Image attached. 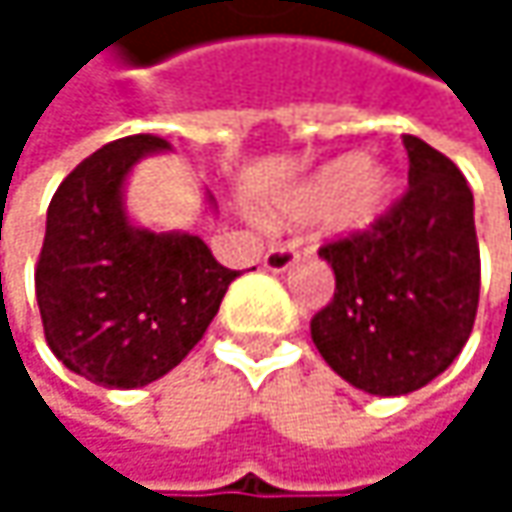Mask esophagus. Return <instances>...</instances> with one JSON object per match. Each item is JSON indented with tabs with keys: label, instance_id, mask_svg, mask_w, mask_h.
<instances>
[{
	"label": "esophagus",
	"instance_id": "esophagus-1",
	"mask_svg": "<svg viewBox=\"0 0 512 512\" xmlns=\"http://www.w3.org/2000/svg\"><path fill=\"white\" fill-rule=\"evenodd\" d=\"M299 252H296V243H281V246H272L266 255H263V266L269 272H287L290 266H296Z\"/></svg>",
	"mask_w": 512,
	"mask_h": 512
}]
</instances>
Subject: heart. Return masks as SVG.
<instances>
[{
    "mask_svg": "<svg viewBox=\"0 0 512 512\" xmlns=\"http://www.w3.org/2000/svg\"><path fill=\"white\" fill-rule=\"evenodd\" d=\"M391 195V180L379 168H367L361 154H347L326 162L311 180H305L287 201L284 213L308 219L335 207V222L344 231H361L379 219Z\"/></svg>",
    "mask_w": 512,
    "mask_h": 512,
    "instance_id": "heart-1",
    "label": "heart"
}]
</instances>
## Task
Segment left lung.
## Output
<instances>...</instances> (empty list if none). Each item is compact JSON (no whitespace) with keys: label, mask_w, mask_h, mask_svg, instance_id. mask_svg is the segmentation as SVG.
I'll return each instance as SVG.
<instances>
[{"label":"left lung","mask_w":512,"mask_h":512,"mask_svg":"<svg viewBox=\"0 0 512 512\" xmlns=\"http://www.w3.org/2000/svg\"><path fill=\"white\" fill-rule=\"evenodd\" d=\"M406 192L367 231L320 246L335 296L311 317L326 364L367 394L424 388L460 356L480 302L474 198L462 171L418 136Z\"/></svg>","instance_id":"1"}]
</instances>
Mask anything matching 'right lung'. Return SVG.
Instances as JSON below:
<instances>
[{"label": "right lung", "instance_id": "1", "mask_svg": "<svg viewBox=\"0 0 512 512\" xmlns=\"http://www.w3.org/2000/svg\"><path fill=\"white\" fill-rule=\"evenodd\" d=\"M156 136H127L82 159L55 189L35 266L44 338L55 358L103 388H139L204 338L228 284L201 237L127 222L121 186Z\"/></svg>", "mask_w": 512, "mask_h": 512}]
</instances>
